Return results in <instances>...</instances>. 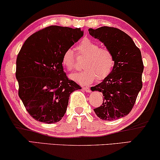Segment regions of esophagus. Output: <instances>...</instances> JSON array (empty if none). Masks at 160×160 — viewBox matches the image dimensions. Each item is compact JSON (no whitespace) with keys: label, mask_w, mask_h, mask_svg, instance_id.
<instances>
[{"label":"esophagus","mask_w":160,"mask_h":160,"mask_svg":"<svg viewBox=\"0 0 160 160\" xmlns=\"http://www.w3.org/2000/svg\"><path fill=\"white\" fill-rule=\"evenodd\" d=\"M83 90H84L85 92H87V93H90V92H91V89H90V88L88 87H83Z\"/></svg>","instance_id":"obj_1"}]
</instances>
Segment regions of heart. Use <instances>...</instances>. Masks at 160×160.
Here are the masks:
<instances>
[{
	"label": "heart",
	"instance_id": "obj_1",
	"mask_svg": "<svg viewBox=\"0 0 160 160\" xmlns=\"http://www.w3.org/2000/svg\"><path fill=\"white\" fill-rule=\"evenodd\" d=\"M78 52L85 57L82 70L71 74L69 78L81 84H89L93 80H103L113 71L115 59L109 49L101 48L97 42L85 38L77 45ZM62 64L68 70L75 68V57L72 48L63 53Z\"/></svg>",
	"mask_w": 160,
	"mask_h": 160
}]
</instances>
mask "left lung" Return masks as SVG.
I'll use <instances>...</instances> for the list:
<instances>
[{"mask_svg":"<svg viewBox=\"0 0 160 160\" xmlns=\"http://www.w3.org/2000/svg\"><path fill=\"white\" fill-rule=\"evenodd\" d=\"M90 35L103 42L113 53L115 65L112 73L92 91L103 93V103L94 109L98 118L110 121L130 113L142 88L143 64L140 49L123 31L112 27L89 29Z\"/></svg>","mask_w":160,"mask_h":160,"instance_id":"8db88e82","label":"left lung"}]
</instances>
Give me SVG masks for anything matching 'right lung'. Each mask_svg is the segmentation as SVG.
Returning <instances> with one entry per match:
<instances>
[{"label": "right lung", "mask_w": 160, "mask_h": 160, "mask_svg": "<svg viewBox=\"0 0 160 160\" xmlns=\"http://www.w3.org/2000/svg\"><path fill=\"white\" fill-rule=\"evenodd\" d=\"M82 35L80 28L47 27L29 37L18 53V93L35 120L48 124L60 121L70 94L81 88L64 72L62 57Z\"/></svg>", "instance_id": "add662e5"}]
</instances>
